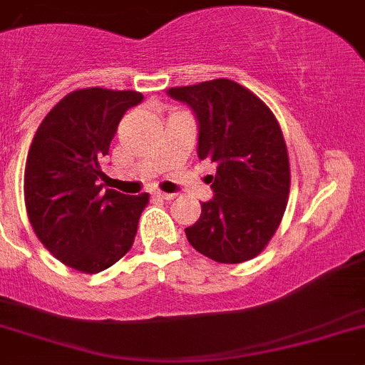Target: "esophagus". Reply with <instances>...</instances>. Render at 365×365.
Segmentation results:
<instances>
[{
  "instance_id": "obj_1",
  "label": "esophagus",
  "mask_w": 365,
  "mask_h": 365,
  "mask_svg": "<svg viewBox=\"0 0 365 365\" xmlns=\"http://www.w3.org/2000/svg\"><path fill=\"white\" fill-rule=\"evenodd\" d=\"M152 195H154L155 199H163V200H172L173 197H175L173 193H165V192H159V190L158 192H152Z\"/></svg>"
}]
</instances>
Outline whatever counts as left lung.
<instances>
[{
	"instance_id": "8db88e82",
	"label": "left lung",
	"mask_w": 365,
	"mask_h": 365,
	"mask_svg": "<svg viewBox=\"0 0 365 365\" xmlns=\"http://www.w3.org/2000/svg\"><path fill=\"white\" fill-rule=\"evenodd\" d=\"M199 121L197 155L217 165L213 199L186 227L195 251L218 263L256 258L283 218L290 192L289 152L272 110L227 78L170 88Z\"/></svg>"
}]
</instances>
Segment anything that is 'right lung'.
Instances as JSON below:
<instances>
[{
  "mask_svg": "<svg viewBox=\"0 0 365 365\" xmlns=\"http://www.w3.org/2000/svg\"><path fill=\"white\" fill-rule=\"evenodd\" d=\"M138 91L76 89L43 120L24 166V204L41 244L86 274L109 269L134 244L148 193L103 190L102 163Z\"/></svg>",
  "mask_w": 365,
  "mask_h": 365,
  "instance_id": "1",
  "label": "right lung"
}]
</instances>
